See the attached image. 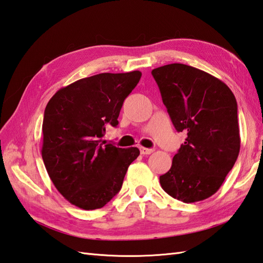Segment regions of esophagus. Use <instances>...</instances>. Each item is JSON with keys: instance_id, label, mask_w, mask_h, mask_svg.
<instances>
[{"instance_id": "34e87169", "label": "esophagus", "mask_w": 263, "mask_h": 263, "mask_svg": "<svg viewBox=\"0 0 263 263\" xmlns=\"http://www.w3.org/2000/svg\"><path fill=\"white\" fill-rule=\"evenodd\" d=\"M140 153L142 155H150L154 153V149H149V148H144V147H141L140 148Z\"/></svg>"}]
</instances>
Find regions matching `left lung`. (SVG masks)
Returning <instances> with one entry per match:
<instances>
[{
  "label": "left lung",
  "instance_id": "8db88e82",
  "mask_svg": "<svg viewBox=\"0 0 263 263\" xmlns=\"http://www.w3.org/2000/svg\"><path fill=\"white\" fill-rule=\"evenodd\" d=\"M171 120L186 139L159 177L171 197L185 203L215 194L238 157L237 103L221 80L193 66L173 63L154 69Z\"/></svg>",
  "mask_w": 263,
  "mask_h": 263
}]
</instances>
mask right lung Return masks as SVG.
Listing matches in <instances>:
<instances>
[{
    "label": "right lung",
    "mask_w": 263,
    "mask_h": 263,
    "mask_svg": "<svg viewBox=\"0 0 263 263\" xmlns=\"http://www.w3.org/2000/svg\"><path fill=\"white\" fill-rule=\"evenodd\" d=\"M140 71L99 73L61 88L43 120L42 157L58 191L83 210L103 208L122 187L139 149L104 144L106 125L116 126L124 99Z\"/></svg>",
    "instance_id": "right-lung-1"
}]
</instances>
